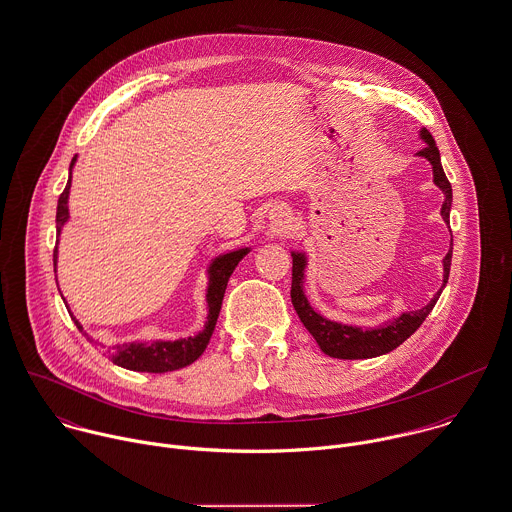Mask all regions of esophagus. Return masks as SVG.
<instances>
[{"label": "esophagus", "instance_id": "34e87169", "mask_svg": "<svg viewBox=\"0 0 512 512\" xmlns=\"http://www.w3.org/2000/svg\"><path fill=\"white\" fill-rule=\"evenodd\" d=\"M277 225H279V227H281V229H285V221H279V223H277Z\"/></svg>", "mask_w": 512, "mask_h": 512}]
</instances>
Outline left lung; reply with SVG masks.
<instances>
[{
  "instance_id": "1",
  "label": "left lung",
  "mask_w": 512,
  "mask_h": 512,
  "mask_svg": "<svg viewBox=\"0 0 512 512\" xmlns=\"http://www.w3.org/2000/svg\"><path fill=\"white\" fill-rule=\"evenodd\" d=\"M419 134L425 142V148H421L417 152V156L427 158L429 164L433 166V182L445 194V202L441 205V215H443L445 223H449V211H451L453 194H451V184H449V180L443 172V166H441L439 148L435 146V140L429 134V130L421 128ZM451 255H453V247L449 249V253L443 259V285L437 291V295L425 307L404 312L402 316L390 320L388 324H384L380 328L362 330L358 326H346V324L332 322V320L320 316L314 308L308 305L305 291H303L307 257H305V253H293V285H291L293 307L297 310L301 322L307 326L308 332L312 334V338L316 340V344L320 346V350L324 354H328L330 358H340V360L376 358V356L392 352L402 342H406L409 336L421 326V322L427 318V314L433 310L441 291L447 285V279H449Z\"/></svg>"
}]
</instances>
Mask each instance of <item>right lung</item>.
I'll list each match as a JSON object with an SVG mask.
<instances>
[{
  "label": "right lung",
  "instance_id": "1",
  "mask_svg": "<svg viewBox=\"0 0 512 512\" xmlns=\"http://www.w3.org/2000/svg\"><path fill=\"white\" fill-rule=\"evenodd\" d=\"M75 166V158L71 162V170ZM69 188H71V180L67 182L63 194L59 196V204H57V233H61L63 223L69 219ZM249 253V249H239V251H231L225 253L221 257H217L211 267H209V287H207V305H209V314H207V322L205 328L198 336H190V338H182V340H174V342H128V344H116L112 346V354L110 360L126 370H134V372H150V374H164V372H172V370H180L184 366H190L192 362H196L202 354H204L205 346L213 334L219 310H221V301L227 289V281L231 277V273L235 271L237 263ZM53 263L57 267V247L53 253ZM77 328L81 330V324L77 318H73Z\"/></svg>",
  "mask_w": 512,
  "mask_h": 512
}]
</instances>
